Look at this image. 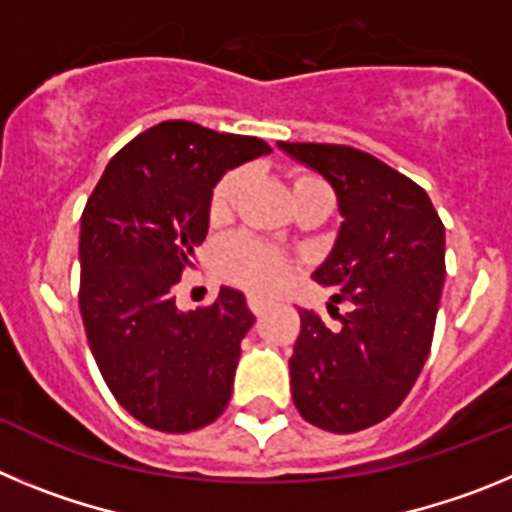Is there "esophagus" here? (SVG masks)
Returning a JSON list of instances; mask_svg holds the SVG:
<instances>
[{
    "label": "esophagus",
    "mask_w": 512,
    "mask_h": 512,
    "mask_svg": "<svg viewBox=\"0 0 512 512\" xmlns=\"http://www.w3.org/2000/svg\"><path fill=\"white\" fill-rule=\"evenodd\" d=\"M248 307H251V312L259 318V315H264L266 307H269V302L266 300H259V297H248Z\"/></svg>",
    "instance_id": "obj_1"
}]
</instances>
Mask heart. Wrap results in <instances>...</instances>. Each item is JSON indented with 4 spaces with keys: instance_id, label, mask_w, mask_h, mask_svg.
Listing matches in <instances>:
<instances>
[{
    "instance_id": "obj_1",
    "label": "heart",
    "mask_w": 512,
    "mask_h": 512,
    "mask_svg": "<svg viewBox=\"0 0 512 512\" xmlns=\"http://www.w3.org/2000/svg\"><path fill=\"white\" fill-rule=\"evenodd\" d=\"M243 171H228L215 182L210 192V202H207V215L212 223H225L233 212L235 200L243 189ZM325 187L318 176L305 174V171H295L289 176V192H292V202L302 197L310 189ZM289 259L277 248L266 246L261 241H253L246 235L230 238L228 243L220 246L217 251V271L228 279L230 284L256 292V295H271L277 292L289 277Z\"/></svg>"
}]
</instances>
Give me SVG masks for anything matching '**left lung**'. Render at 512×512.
<instances>
[{
	"label": "left lung",
	"mask_w": 512,
	"mask_h": 512,
	"mask_svg": "<svg viewBox=\"0 0 512 512\" xmlns=\"http://www.w3.org/2000/svg\"><path fill=\"white\" fill-rule=\"evenodd\" d=\"M279 148L336 189L343 223L312 279L336 289L333 302H351L338 328L300 310L292 400L323 431H364L400 408L428 359L446 277L443 223L423 187L372 153L333 143Z\"/></svg>",
	"instance_id": "left-lung-1"
}]
</instances>
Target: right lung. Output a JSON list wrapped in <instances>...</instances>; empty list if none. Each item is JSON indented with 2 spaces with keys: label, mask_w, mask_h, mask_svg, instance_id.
Instances as JSON below:
<instances>
[{
  "label": "right lung",
  "mask_w": 512,
  "mask_h": 512,
  "mask_svg": "<svg viewBox=\"0 0 512 512\" xmlns=\"http://www.w3.org/2000/svg\"><path fill=\"white\" fill-rule=\"evenodd\" d=\"M266 153L251 135L158 122L112 156L81 212L89 348L115 400L153 431H197L228 408L256 318L238 289L220 287L212 305L182 312L171 287L205 241L217 179Z\"/></svg>",
  "instance_id": "add662e5"
}]
</instances>
